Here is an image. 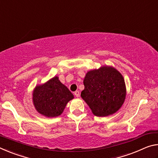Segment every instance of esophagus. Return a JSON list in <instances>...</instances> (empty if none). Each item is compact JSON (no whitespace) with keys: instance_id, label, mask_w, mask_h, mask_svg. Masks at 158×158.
<instances>
[{"instance_id":"esophagus-1","label":"esophagus","mask_w":158,"mask_h":158,"mask_svg":"<svg viewBox=\"0 0 158 158\" xmlns=\"http://www.w3.org/2000/svg\"><path fill=\"white\" fill-rule=\"evenodd\" d=\"M74 95H75L77 98H79V97L80 94H79V92L78 91V90H77V91L74 92Z\"/></svg>"}]
</instances>
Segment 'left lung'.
<instances>
[{
    "instance_id": "obj_1",
    "label": "left lung",
    "mask_w": 158,
    "mask_h": 158,
    "mask_svg": "<svg viewBox=\"0 0 158 158\" xmlns=\"http://www.w3.org/2000/svg\"><path fill=\"white\" fill-rule=\"evenodd\" d=\"M82 98L95 116L104 117L119 110L126 97L123 77L112 66L103 65L90 70L84 79Z\"/></svg>"
}]
</instances>
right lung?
<instances>
[{"instance_id":"right-lung-1","label":"right lung","mask_w":158,"mask_h":158,"mask_svg":"<svg viewBox=\"0 0 158 158\" xmlns=\"http://www.w3.org/2000/svg\"><path fill=\"white\" fill-rule=\"evenodd\" d=\"M74 99L73 93L55 76L44 84L37 85L33 91V103L36 111L47 118L59 116L69 101Z\"/></svg>"}]
</instances>
